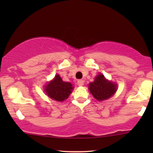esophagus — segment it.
<instances>
[{
    "label": "esophagus",
    "instance_id": "1",
    "mask_svg": "<svg viewBox=\"0 0 153 153\" xmlns=\"http://www.w3.org/2000/svg\"><path fill=\"white\" fill-rule=\"evenodd\" d=\"M77 83H78V85H79V86H82V85H83V80H78V81H77Z\"/></svg>",
    "mask_w": 153,
    "mask_h": 153
}]
</instances>
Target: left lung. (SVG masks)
<instances>
[{"label": "left lung", "instance_id": "8db88e82", "mask_svg": "<svg viewBox=\"0 0 153 153\" xmlns=\"http://www.w3.org/2000/svg\"><path fill=\"white\" fill-rule=\"evenodd\" d=\"M89 90L95 99L103 101L113 96L117 91V87L114 83L106 80L102 74H99L94 82L89 84Z\"/></svg>", "mask_w": 153, "mask_h": 153}]
</instances>
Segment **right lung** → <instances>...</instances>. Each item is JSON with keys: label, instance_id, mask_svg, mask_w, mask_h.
Segmentation results:
<instances>
[{"label": "right lung", "instance_id": "1", "mask_svg": "<svg viewBox=\"0 0 153 153\" xmlns=\"http://www.w3.org/2000/svg\"><path fill=\"white\" fill-rule=\"evenodd\" d=\"M73 87L71 82H64L59 75L49 82L45 88V92L49 97L57 101H63L71 94Z\"/></svg>", "mask_w": 153, "mask_h": 153}]
</instances>
